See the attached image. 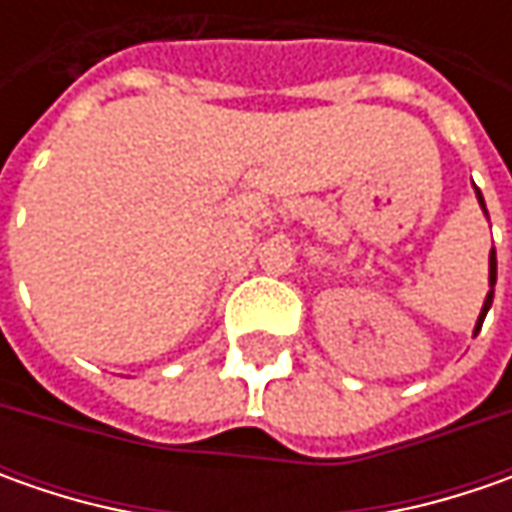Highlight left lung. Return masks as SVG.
<instances>
[{
	"label": "left lung",
	"mask_w": 512,
	"mask_h": 512,
	"mask_svg": "<svg viewBox=\"0 0 512 512\" xmlns=\"http://www.w3.org/2000/svg\"><path fill=\"white\" fill-rule=\"evenodd\" d=\"M473 190H476V199H479V205H482L484 216H487V207H484L482 190H479V187H476V185H473ZM493 287H496V250H490V290H487V299H484L482 313H479V319H476V327H473V336H476V333L482 330L484 316H487V310H490V305H493Z\"/></svg>",
	"instance_id": "obj_1"
}]
</instances>
